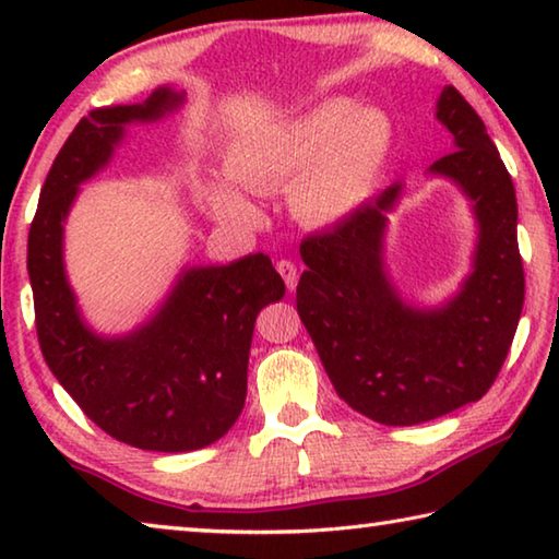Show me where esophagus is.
<instances>
[{
	"instance_id": "esophagus-1",
	"label": "esophagus",
	"mask_w": 559,
	"mask_h": 559,
	"mask_svg": "<svg viewBox=\"0 0 559 559\" xmlns=\"http://www.w3.org/2000/svg\"><path fill=\"white\" fill-rule=\"evenodd\" d=\"M276 269H278V273L283 276V281H286V288H288V290H296V283H298V269H296V263L288 261V259H281V261L276 263Z\"/></svg>"
}]
</instances>
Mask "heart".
Segmentation results:
<instances>
[{"instance_id": "1", "label": "heart", "mask_w": 559, "mask_h": 559, "mask_svg": "<svg viewBox=\"0 0 559 559\" xmlns=\"http://www.w3.org/2000/svg\"><path fill=\"white\" fill-rule=\"evenodd\" d=\"M394 145V126L380 108H355L347 98H330L231 145L224 169L249 194H273L290 187V210L310 226L345 222L370 200ZM214 214L231 224L257 219L241 192L210 189Z\"/></svg>"}]
</instances>
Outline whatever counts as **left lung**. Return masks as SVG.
Masks as SVG:
<instances>
[{
	"mask_svg": "<svg viewBox=\"0 0 559 559\" xmlns=\"http://www.w3.org/2000/svg\"><path fill=\"white\" fill-rule=\"evenodd\" d=\"M437 118L453 153L429 173L468 197L478 222L473 271L439 308L402 300L384 271L386 214L402 187L300 243L298 316L340 400L386 427H414L478 402L503 367L525 300L515 187L484 120L447 86Z\"/></svg>",
	"mask_w": 559,
	"mask_h": 559,
	"instance_id": "8db88e82",
	"label": "left lung"
}]
</instances>
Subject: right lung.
Masks as SVG:
<instances>
[{"label":"right lung","instance_id":"1","mask_svg":"<svg viewBox=\"0 0 559 559\" xmlns=\"http://www.w3.org/2000/svg\"><path fill=\"white\" fill-rule=\"evenodd\" d=\"M185 96L157 88L145 103L91 110L46 175L29 229V281L41 355L83 414L145 451H194L239 419L253 323L286 293L266 253L229 266H192L145 325L103 337L83 323L63 271V222L79 185L108 165L130 122H153Z\"/></svg>","mask_w":559,"mask_h":559}]
</instances>
